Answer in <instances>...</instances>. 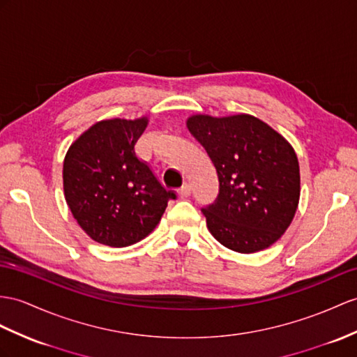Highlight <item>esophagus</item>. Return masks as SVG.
<instances>
[{
  "instance_id": "esophagus-1",
  "label": "esophagus",
  "mask_w": 357,
  "mask_h": 357,
  "mask_svg": "<svg viewBox=\"0 0 357 357\" xmlns=\"http://www.w3.org/2000/svg\"><path fill=\"white\" fill-rule=\"evenodd\" d=\"M189 194H190V186L188 183L178 189V197L180 198H186Z\"/></svg>"
}]
</instances>
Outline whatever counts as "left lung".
<instances>
[{
  "instance_id": "8db88e82",
  "label": "left lung",
  "mask_w": 357,
  "mask_h": 357,
  "mask_svg": "<svg viewBox=\"0 0 357 357\" xmlns=\"http://www.w3.org/2000/svg\"><path fill=\"white\" fill-rule=\"evenodd\" d=\"M188 130L204 146L220 180L203 207L212 236L238 253H256L282 238L300 202V167L292 145L247 113L192 115Z\"/></svg>"
}]
</instances>
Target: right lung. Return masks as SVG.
I'll return each instance as SVG.
<instances>
[{
    "instance_id": "obj_1",
    "label": "right lung",
    "mask_w": 357,
    "mask_h": 357,
    "mask_svg": "<svg viewBox=\"0 0 357 357\" xmlns=\"http://www.w3.org/2000/svg\"><path fill=\"white\" fill-rule=\"evenodd\" d=\"M149 118L104 119L69 146L63 192L74 220L91 239L109 247L136 244L155 229L176 194L165 189L135 144Z\"/></svg>"
}]
</instances>
